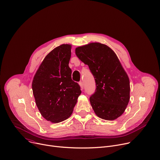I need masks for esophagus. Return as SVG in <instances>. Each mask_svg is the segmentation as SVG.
Segmentation results:
<instances>
[{"instance_id":"esophagus-1","label":"esophagus","mask_w":160,"mask_h":160,"mask_svg":"<svg viewBox=\"0 0 160 160\" xmlns=\"http://www.w3.org/2000/svg\"><path fill=\"white\" fill-rule=\"evenodd\" d=\"M79 86H80L81 89V90H83V89H84V84H83V82H79Z\"/></svg>"}]
</instances>
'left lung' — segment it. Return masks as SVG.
Here are the masks:
<instances>
[{
    "label": "left lung",
    "instance_id": "left-lung-1",
    "mask_svg": "<svg viewBox=\"0 0 160 160\" xmlns=\"http://www.w3.org/2000/svg\"><path fill=\"white\" fill-rule=\"evenodd\" d=\"M76 54L93 74L96 90L90 101L96 115L113 120L126 110L130 99L129 79L111 48L90 43L76 48Z\"/></svg>",
    "mask_w": 160,
    "mask_h": 160
}]
</instances>
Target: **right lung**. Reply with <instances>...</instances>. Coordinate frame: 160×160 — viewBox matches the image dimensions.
<instances>
[{
	"label": "right lung",
	"mask_w": 160,
	"mask_h": 160,
	"mask_svg": "<svg viewBox=\"0 0 160 160\" xmlns=\"http://www.w3.org/2000/svg\"><path fill=\"white\" fill-rule=\"evenodd\" d=\"M71 47L63 44L54 48L45 56L33 78L36 104L42 117L52 123L69 118L81 93L79 85L72 79L68 66Z\"/></svg>",
	"instance_id": "add662e5"
}]
</instances>
